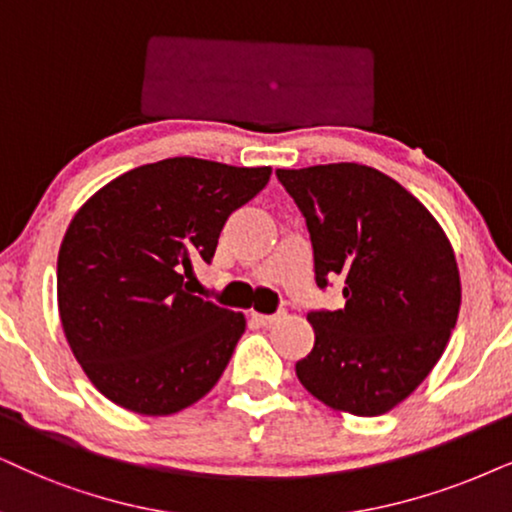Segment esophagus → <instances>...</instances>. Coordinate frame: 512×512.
Segmentation results:
<instances>
[{
    "label": "esophagus",
    "mask_w": 512,
    "mask_h": 512,
    "mask_svg": "<svg viewBox=\"0 0 512 512\" xmlns=\"http://www.w3.org/2000/svg\"><path fill=\"white\" fill-rule=\"evenodd\" d=\"M252 321L257 323V326L262 328H271L274 323L278 321V316H271V314H252Z\"/></svg>",
    "instance_id": "34e87169"
}]
</instances>
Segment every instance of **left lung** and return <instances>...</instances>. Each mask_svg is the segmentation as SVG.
I'll list each match as a JSON object with an SVG mask.
<instances>
[{
    "label": "left lung",
    "instance_id": "obj_1",
    "mask_svg": "<svg viewBox=\"0 0 512 512\" xmlns=\"http://www.w3.org/2000/svg\"><path fill=\"white\" fill-rule=\"evenodd\" d=\"M307 222L316 286L342 278L345 307L312 309L300 383L335 411L380 416L428 378L461 309V276L437 219L404 186L357 163L276 170Z\"/></svg>",
    "mask_w": 512,
    "mask_h": 512
}]
</instances>
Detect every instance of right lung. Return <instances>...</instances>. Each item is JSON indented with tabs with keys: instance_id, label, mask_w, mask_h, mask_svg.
<instances>
[{
	"instance_id": "add662e5",
	"label": "right lung",
	"mask_w": 512,
	"mask_h": 512,
	"mask_svg": "<svg viewBox=\"0 0 512 512\" xmlns=\"http://www.w3.org/2000/svg\"><path fill=\"white\" fill-rule=\"evenodd\" d=\"M269 174L167 158L120 174L77 210L58 250V314L103 397L170 416L217 385L245 319L191 295L180 271L212 262L226 219Z\"/></svg>"
}]
</instances>
